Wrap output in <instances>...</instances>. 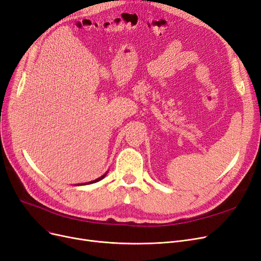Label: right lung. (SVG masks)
<instances>
[{
    "mask_svg": "<svg viewBox=\"0 0 261 261\" xmlns=\"http://www.w3.org/2000/svg\"><path fill=\"white\" fill-rule=\"evenodd\" d=\"M105 175H106V173L104 175H102L101 177H99V178H96L95 180H91V181H89V182H87V184H92V182H96V181H99V180H101V179H103L104 177H105ZM82 185H85V184H82Z\"/></svg>",
    "mask_w": 261,
    "mask_h": 261,
    "instance_id": "add662e5",
    "label": "right lung"
}]
</instances>
